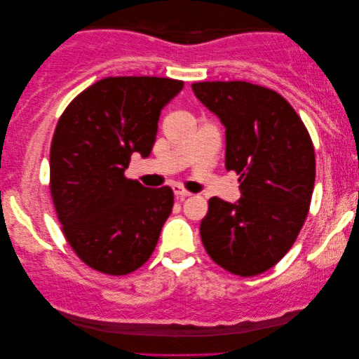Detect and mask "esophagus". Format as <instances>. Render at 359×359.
<instances>
[{
	"label": "esophagus",
	"mask_w": 359,
	"mask_h": 359,
	"mask_svg": "<svg viewBox=\"0 0 359 359\" xmlns=\"http://www.w3.org/2000/svg\"><path fill=\"white\" fill-rule=\"evenodd\" d=\"M173 193H175V196H176V198H178L180 201H183L184 198H188V196H191L189 191H186V189L183 188V186H180V184L173 186Z\"/></svg>",
	"instance_id": "esophagus-1"
}]
</instances>
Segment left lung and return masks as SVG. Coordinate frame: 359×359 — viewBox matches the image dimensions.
Returning <instances> with one entry per match:
<instances>
[{
	"instance_id": "1",
	"label": "left lung",
	"mask_w": 359,
	"mask_h": 359,
	"mask_svg": "<svg viewBox=\"0 0 359 359\" xmlns=\"http://www.w3.org/2000/svg\"><path fill=\"white\" fill-rule=\"evenodd\" d=\"M225 127V168L240 175V198L209 199L201 222L205 252L238 276L273 268L296 242L316 183L311 135L276 91L247 81L193 83Z\"/></svg>"
}]
</instances>
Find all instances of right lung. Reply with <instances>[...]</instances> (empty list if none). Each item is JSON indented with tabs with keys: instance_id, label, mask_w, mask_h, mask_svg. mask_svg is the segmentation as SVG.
<instances>
[{
	"instance_id": "right-lung-1",
	"label": "right lung",
	"mask_w": 359,
	"mask_h": 359,
	"mask_svg": "<svg viewBox=\"0 0 359 359\" xmlns=\"http://www.w3.org/2000/svg\"><path fill=\"white\" fill-rule=\"evenodd\" d=\"M184 83L109 76L80 93L57 122L50 194L63 235L88 266L111 276L140 268L173 209V191L124 176L132 154L150 155L160 112Z\"/></svg>"
}]
</instances>
